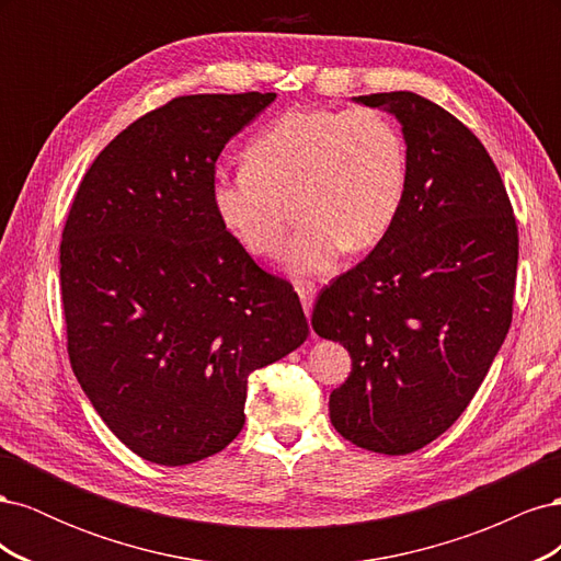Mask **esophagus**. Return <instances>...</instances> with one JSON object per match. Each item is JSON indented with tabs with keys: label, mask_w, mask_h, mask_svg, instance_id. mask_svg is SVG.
Returning a JSON list of instances; mask_svg holds the SVG:
<instances>
[{
	"label": "esophagus",
	"mask_w": 561,
	"mask_h": 561,
	"mask_svg": "<svg viewBox=\"0 0 561 561\" xmlns=\"http://www.w3.org/2000/svg\"><path fill=\"white\" fill-rule=\"evenodd\" d=\"M297 295H299V299H301L304 311H307V316H311L313 299H316V283H311V280H299V283H297Z\"/></svg>",
	"instance_id": "34e87169"
}]
</instances>
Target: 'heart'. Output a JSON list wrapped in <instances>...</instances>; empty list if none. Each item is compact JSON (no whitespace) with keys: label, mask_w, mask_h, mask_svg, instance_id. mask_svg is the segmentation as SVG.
Instances as JSON below:
<instances>
[{"label":"heart","mask_w":561,"mask_h":561,"mask_svg":"<svg viewBox=\"0 0 561 561\" xmlns=\"http://www.w3.org/2000/svg\"><path fill=\"white\" fill-rule=\"evenodd\" d=\"M245 168L219 171L210 201L219 225L254 257H278L290 210L299 229L287 274L320 276L346 250L375 248L393 227L407 186L398 124L371 107L290 110L248 142Z\"/></svg>","instance_id":"obj_1"}]
</instances>
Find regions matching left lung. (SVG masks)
I'll return each instance as SVG.
<instances>
[{
	"mask_svg": "<svg viewBox=\"0 0 561 561\" xmlns=\"http://www.w3.org/2000/svg\"><path fill=\"white\" fill-rule=\"evenodd\" d=\"M393 114L407 186L393 227L318 295L313 330L351 353L330 421L400 456L463 414L511 330L517 222L499 168L454 114L410 91L353 98Z\"/></svg>",
	"mask_w": 561,
	"mask_h": 561,
	"instance_id": "1",
	"label": "left lung"
}]
</instances>
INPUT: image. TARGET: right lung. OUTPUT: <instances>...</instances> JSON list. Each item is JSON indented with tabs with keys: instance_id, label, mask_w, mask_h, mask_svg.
<instances>
[{
	"instance_id": "1",
	"label": "right lung",
	"mask_w": 561,
	"mask_h": 561,
	"mask_svg": "<svg viewBox=\"0 0 561 561\" xmlns=\"http://www.w3.org/2000/svg\"><path fill=\"white\" fill-rule=\"evenodd\" d=\"M276 93L173 98L100 151L60 243L67 353L95 412L159 466L222 451L245 423L248 377L307 342L293 285L219 225L225 145Z\"/></svg>"
}]
</instances>
